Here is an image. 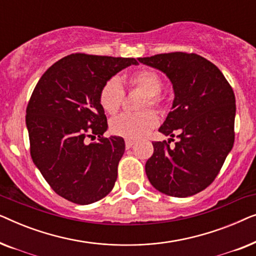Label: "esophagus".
Wrapping results in <instances>:
<instances>
[{"label": "esophagus", "instance_id": "1", "mask_svg": "<svg viewBox=\"0 0 256 256\" xmlns=\"http://www.w3.org/2000/svg\"><path fill=\"white\" fill-rule=\"evenodd\" d=\"M134 144H135V141H132V140H126V148L127 149H130Z\"/></svg>", "mask_w": 256, "mask_h": 256}]
</instances>
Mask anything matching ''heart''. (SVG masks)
I'll return each instance as SVG.
<instances>
[{"mask_svg": "<svg viewBox=\"0 0 256 256\" xmlns=\"http://www.w3.org/2000/svg\"><path fill=\"white\" fill-rule=\"evenodd\" d=\"M129 82L135 88L144 93L140 108L148 106L160 107L162 99L160 92L162 90V80L156 72L152 70H141L132 73ZM124 100V90L118 78H110L104 84L99 94V101L102 110L108 114H115L120 110ZM156 114L150 110H144L138 113H124L114 118L110 121V129L114 135L127 140H138L146 134V132L157 124Z\"/></svg>", "mask_w": 256, "mask_h": 256, "instance_id": "obj_1", "label": "heart"}]
</instances>
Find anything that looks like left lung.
I'll return each mask as SVG.
<instances>
[{
	"label": "left lung",
	"instance_id": "left-lung-1",
	"mask_svg": "<svg viewBox=\"0 0 256 256\" xmlns=\"http://www.w3.org/2000/svg\"><path fill=\"white\" fill-rule=\"evenodd\" d=\"M158 70L172 84L171 112L158 132L180 138L154 142L146 163V177L164 194L185 198L208 186L222 169L234 143L236 96L214 64L185 52L138 58Z\"/></svg>",
	"mask_w": 256,
	"mask_h": 256
}]
</instances>
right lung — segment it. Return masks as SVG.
Returning <instances> with one entry per match:
<instances>
[{"label": "right lung", "mask_w": 256, "mask_h": 256, "mask_svg": "<svg viewBox=\"0 0 256 256\" xmlns=\"http://www.w3.org/2000/svg\"><path fill=\"white\" fill-rule=\"evenodd\" d=\"M130 65L138 62L73 54L48 68L34 87L26 116L31 157L52 190L70 202L92 204L114 188L124 141L102 138L108 124L99 94ZM96 136L99 142L86 143Z\"/></svg>", "instance_id": "1"}]
</instances>
